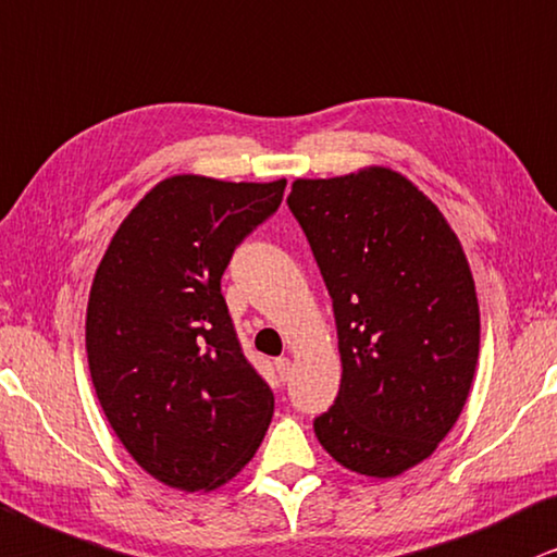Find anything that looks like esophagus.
Masks as SVG:
<instances>
[{"label":"esophagus","instance_id":"obj_1","mask_svg":"<svg viewBox=\"0 0 557 557\" xmlns=\"http://www.w3.org/2000/svg\"><path fill=\"white\" fill-rule=\"evenodd\" d=\"M274 370H277L280 380H287V375H290V360H287V357H280V360H274Z\"/></svg>","mask_w":557,"mask_h":557}]
</instances>
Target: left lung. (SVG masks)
Masks as SVG:
<instances>
[{
  "label": "left lung",
  "instance_id": "1",
  "mask_svg": "<svg viewBox=\"0 0 557 557\" xmlns=\"http://www.w3.org/2000/svg\"><path fill=\"white\" fill-rule=\"evenodd\" d=\"M287 206L334 302L342 355L339 396L313 432L351 473L396 478L440 447L473 385L481 313L468 257L391 166L295 180Z\"/></svg>",
  "mask_w": 557,
  "mask_h": 557
}]
</instances>
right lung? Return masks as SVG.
Wrapping results in <instances>:
<instances>
[{
    "mask_svg": "<svg viewBox=\"0 0 557 557\" xmlns=\"http://www.w3.org/2000/svg\"><path fill=\"white\" fill-rule=\"evenodd\" d=\"M285 180L174 174L110 238L87 302V360L112 432L169 488L213 491L242 473L274 413L244 360L221 277Z\"/></svg>",
    "mask_w": 557,
    "mask_h": 557,
    "instance_id": "right-lung-1",
    "label": "right lung"
}]
</instances>
